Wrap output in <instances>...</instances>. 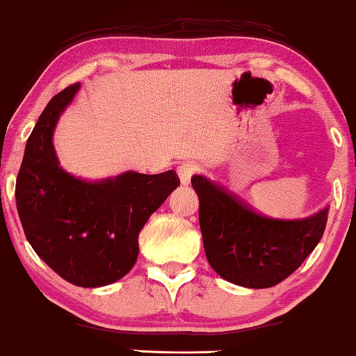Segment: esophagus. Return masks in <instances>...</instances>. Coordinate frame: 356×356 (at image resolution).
I'll use <instances>...</instances> for the list:
<instances>
[{
  "label": "esophagus",
  "mask_w": 356,
  "mask_h": 356,
  "mask_svg": "<svg viewBox=\"0 0 356 356\" xmlns=\"http://www.w3.org/2000/svg\"><path fill=\"white\" fill-rule=\"evenodd\" d=\"M177 173H178L181 184H189V181H191V177L196 173V165H193V163L179 165V167L177 168Z\"/></svg>",
  "instance_id": "obj_1"
}]
</instances>
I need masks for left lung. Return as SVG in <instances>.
<instances>
[{
  "label": "left lung",
  "mask_w": 356,
  "mask_h": 356,
  "mask_svg": "<svg viewBox=\"0 0 356 356\" xmlns=\"http://www.w3.org/2000/svg\"><path fill=\"white\" fill-rule=\"evenodd\" d=\"M199 197L204 251L222 279L246 289H269L298 269L323 238L329 207L305 218H272L252 211L202 175Z\"/></svg>",
  "instance_id": "8db88e82"
}]
</instances>
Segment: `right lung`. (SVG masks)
I'll list each match as a JSON object with an SVG mask.
<instances>
[{
    "label": "right lung",
    "instance_id": "add662e5",
    "mask_svg": "<svg viewBox=\"0 0 356 356\" xmlns=\"http://www.w3.org/2000/svg\"><path fill=\"white\" fill-rule=\"evenodd\" d=\"M79 84L53 97L29 136L16 181V206L33 251L58 275L84 289L120 280L138 261V236L177 189L173 170L124 172L86 179L60 167L53 147L56 123Z\"/></svg>",
    "mask_w": 356,
    "mask_h": 356
}]
</instances>
